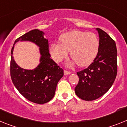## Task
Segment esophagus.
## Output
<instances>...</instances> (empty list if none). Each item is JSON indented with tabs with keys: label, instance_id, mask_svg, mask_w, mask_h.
Wrapping results in <instances>:
<instances>
[{
	"label": "esophagus",
	"instance_id": "obj_1",
	"mask_svg": "<svg viewBox=\"0 0 127 127\" xmlns=\"http://www.w3.org/2000/svg\"><path fill=\"white\" fill-rule=\"evenodd\" d=\"M70 74H71V72L70 71H68V70H64V74L65 75H69Z\"/></svg>",
	"mask_w": 127,
	"mask_h": 127
}]
</instances>
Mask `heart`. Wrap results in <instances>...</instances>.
<instances>
[{
    "mask_svg": "<svg viewBox=\"0 0 127 127\" xmlns=\"http://www.w3.org/2000/svg\"><path fill=\"white\" fill-rule=\"evenodd\" d=\"M60 43L50 46V53L56 62H60L68 57H71L79 66H86L97 57L99 49L98 37L92 32L73 30L63 33L59 37Z\"/></svg>",
    "mask_w": 127,
    "mask_h": 127,
    "instance_id": "1",
    "label": "heart"
}]
</instances>
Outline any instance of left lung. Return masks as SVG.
Instances as JSON below:
<instances>
[{"label":"left lung","instance_id":"left-lung-1","mask_svg":"<svg viewBox=\"0 0 127 127\" xmlns=\"http://www.w3.org/2000/svg\"><path fill=\"white\" fill-rule=\"evenodd\" d=\"M99 49L97 57L88 68L77 72L79 82L75 88L77 97L84 100L99 98L110 89L117 74V49L114 41L97 28Z\"/></svg>","mask_w":127,"mask_h":127}]
</instances>
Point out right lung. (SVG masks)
I'll use <instances>...</instances> for the list:
<instances>
[{"instance_id":"obj_1","label":"right lung","mask_w":127,"mask_h":127,"mask_svg":"<svg viewBox=\"0 0 127 127\" xmlns=\"http://www.w3.org/2000/svg\"><path fill=\"white\" fill-rule=\"evenodd\" d=\"M42 31L34 29L18 38V41H30L39 47L40 63L33 70L21 68L13 57L11 50L10 72L12 81L19 92L32 102L43 104L53 98L58 82L64 76V70L50 57L48 39Z\"/></svg>"}]
</instances>
